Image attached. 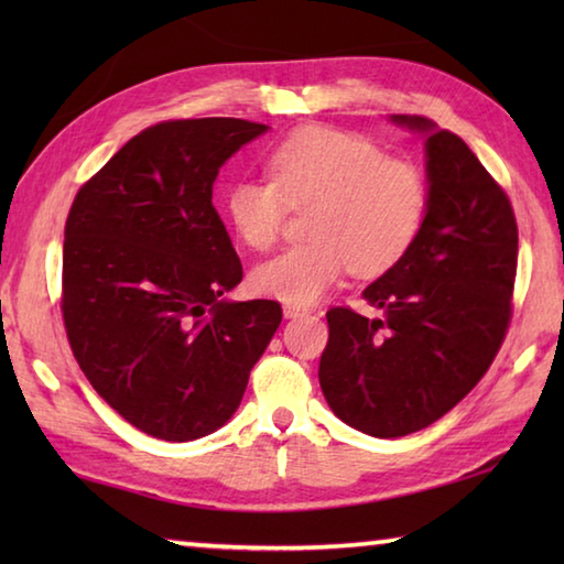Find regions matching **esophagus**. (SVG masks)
Returning <instances> with one entry per match:
<instances>
[{"mask_svg":"<svg viewBox=\"0 0 564 564\" xmlns=\"http://www.w3.org/2000/svg\"><path fill=\"white\" fill-rule=\"evenodd\" d=\"M305 308H301V305H283V316L285 318H301V316H305Z\"/></svg>","mask_w":564,"mask_h":564,"instance_id":"1","label":"esophagus"}]
</instances>
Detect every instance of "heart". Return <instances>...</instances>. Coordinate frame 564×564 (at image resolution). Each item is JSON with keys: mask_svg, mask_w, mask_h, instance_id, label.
Masks as SVG:
<instances>
[{"mask_svg": "<svg viewBox=\"0 0 564 564\" xmlns=\"http://www.w3.org/2000/svg\"><path fill=\"white\" fill-rule=\"evenodd\" d=\"M271 181L238 178L226 191V218L253 251L279 241L285 206L308 208L305 236L256 265L248 285L285 305H313L352 269L373 279L413 248L427 212V186L408 161L336 127H301L265 154Z\"/></svg>", "mask_w": 564, "mask_h": 564, "instance_id": "heart-1", "label": "heart"}]
</instances>
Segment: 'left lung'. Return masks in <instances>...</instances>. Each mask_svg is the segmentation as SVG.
<instances>
[{"mask_svg": "<svg viewBox=\"0 0 564 564\" xmlns=\"http://www.w3.org/2000/svg\"><path fill=\"white\" fill-rule=\"evenodd\" d=\"M390 121L425 137V221L362 291L383 316L326 313L318 368L333 413L373 437L423 431L470 393L502 346L518 271L512 206L470 147L425 117Z\"/></svg>", "mask_w": 564, "mask_h": 564, "instance_id": "8db88e82", "label": "left lung"}]
</instances>
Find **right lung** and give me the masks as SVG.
<instances>
[{"instance_id":"obj_1","label":"right lung","mask_w":564,"mask_h":564,"mask_svg":"<svg viewBox=\"0 0 564 564\" xmlns=\"http://www.w3.org/2000/svg\"><path fill=\"white\" fill-rule=\"evenodd\" d=\"M265 123H156L76 194L64 228V326L94 390L159 441L226 425L281 305L228 301L241 261L212 204L228 159Z\"/></svg>"}]
</instances>
